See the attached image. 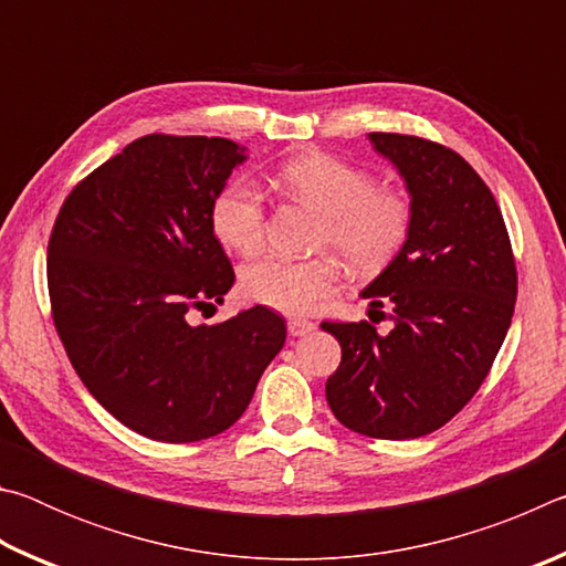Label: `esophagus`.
Segmentation results:
<instances>
[{
  "label": "esophagus",
  "mask_w": 566,
  "mask_h": 566,
  "mask_svg": "<svg viewBox=\"0 0 566 566\" xmlns=\"http://www.w3.org/2000/svg\"><path fill=\"white\" fill-rule=\"evenodd\" d=\"M286 329H290L292 337H304V334L317 329V324L310 322V319H290V322H286Z\"/></svg>",
  "instance_id": "1"
}]
</instances>
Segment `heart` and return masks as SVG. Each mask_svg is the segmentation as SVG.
<instances>
[{
  "mask_svg": "<svg viewBox=\"0 0 566 566\" xmlns=\"http://www.w3.org/2000/svg\"><path fill=\"white\" fill-rule=\"evenodd\" d=\"M282 187L322 214L319 244L332 247L352 270H385L407 244L415 209L397 187H377L369 171L329 155L290 159ZM212 229L224 247L252 254L264 242V197L247 177H234L212 202ZM339 262L329 254L312 260L262 256L242 266L239 286L249 302L282 314H306L339 286Z\"/></svg>",
  "mask_w": 566,
  "mask_h": 566,
  "instance_id": "1",
  "label": "heart"
}]
</instances>
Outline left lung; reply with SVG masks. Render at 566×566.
I'll use <instances>...</instances> for the list:
<instances>
[{"instance_id": "1", "label": "left lung", "mask_w": 566, "mask_h": 566, "mask_svg": "<svg viewBox=\"0 0 566 566\" xmlns=\"http://www.w3.org/2000/svg\"><path fill=\"white\" fill-rule=\"evenodd\" d=\"M405 179L415 222L407 244L361 292L395 327L322 322L342 344L327 401L344 427L415 439L447 424L482 387L516 302L510 234L490 187L437 142L371 132ZM385 317V312H381Z\"/></svg>"}]
</instances>
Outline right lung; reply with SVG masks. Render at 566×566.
Listing matches in <instances>:
<instances>
[{"label":"right lung","mask_w":566,"mask_h":566,"mask_svg":"<svg viewBox=\"0 0 566 566\" xmlns=\"http://www.w3.org/2000/svg\"><path fill=\"white\" fill-rule=\"evenodd\" d=\"M244 151L147 134L82 179L52 229L46 282L66 357L112 417L157 442L232 427L284 347V319L262 304L189 324L234 284L212 202Z\"/></svg>","instance_id":"obj_1"}]
</instances>
